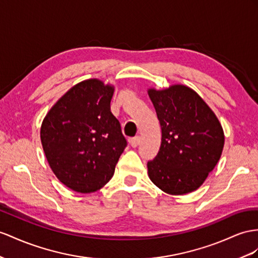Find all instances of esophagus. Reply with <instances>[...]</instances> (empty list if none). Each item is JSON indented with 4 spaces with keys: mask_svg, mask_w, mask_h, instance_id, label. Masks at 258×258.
Instances as JSON below:
<instances>
[{
    "mask_svg": "<svg viewBox=\"0 0 258 258\" xmlns=\"http://www.w3.org/2000/svg\"><path fill=\"white\" fill-rule=\"evenodd\" d=\"M140 143H141V137L140 136H135V137L131 138V140H130L131 146L133 147V148H136L138 145H140Z\"/></svg>",
    "mask_w": 258,
    "mask_h": 258,
    "instance_id": "esophagus-1",
    "label": "esophagus"
}]
</instances>
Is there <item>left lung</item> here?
<instances>
[{"mask_svg": "<svg viewBox=\"0 0 258 258\" xmlns=\"http://www.w3.org/2000/svg\"><path fill=\"white\" fill-rule=\"evenodd\" d=\"M147 92L161 126L159 151L147 163L149 179L170 195L194 192L221 157V123L204 99L186 85L150 87Z\"/></svg>", "mask_w": 258, "mask_h": 258, "instance_id": "8db88e82", "label": "left lung"}]
</instances>
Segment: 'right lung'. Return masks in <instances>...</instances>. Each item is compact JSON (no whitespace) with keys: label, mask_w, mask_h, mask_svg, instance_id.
Returning <instances> with one entry per match:
<instances>
[{"label":"right lung","mask_w":258,"mask_h":258,"mask_svg":"<svg viewBox=\"0 0 258 258\" xmlns=\"http://www.w3.org/2000/svg\"><path fill=\"white\" fill-rule=\"evenodd\" d=\"M114 86L98 78L73 86L44 116L40 138L45 158L65 186L94 193L114 174L126 147L110 103Z\"/></svg>","instance_id":"obj_1"}]
</instances>
